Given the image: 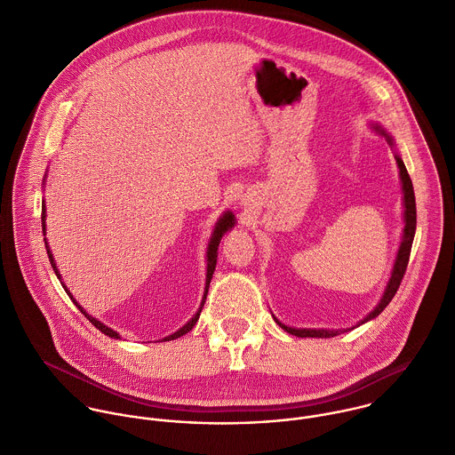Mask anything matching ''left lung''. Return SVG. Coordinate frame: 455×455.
<instances>
[{
	"mask_svg": "<svg viewBox=\"0 0 455 455\" xmlns=\"http://www.w3.org/2000/svg\"><path fill=\"white\" fill-rule=\"evenodd\" d=\"M378 131H381L379 127H376ZM385 134V131H381ZM388 143L394 145L392 138L388 134H385ZM397 164L401 168V180H403V191H404V221H406V227H404V239L401 243V248H399V253H397V260H395V266H394V273H392V278L387 285V291H385V296L381 299V303L376 307L374 312H371L363 321H371L374 317H378L387 307L388 303L394 299V296L397 294L399 287H401V282L406 275V267H408V262H410V255H411V246H413V239H415V230H417V204H415V191H413V182L410 179V173L403 163V159L397 156ZM278 323V321H276ZM287 333L291 335H296V337H301V339H307V337H312V339H326V337H335L339 331H328V330H296V328H289L282 323H278Z\"/></svg>",
	"mask_w": 455,
	"mask_h": 455,
	"instance_id": "obj_1",
	"label": "left lung"
}]
</instances>
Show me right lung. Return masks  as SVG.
I'll use <instances>...</instances> for the list:
<instances>
[{"label":"right lung","mask_w":455,"mask_h":455,"mask_svg":"<svg viewBox=\"0 0 455 455\" xmlns=\"http://www.w3.org/2000/svg\"><path fill=\"white\" fill-rule=\"evenodd\" d=\"M44 218H45V209H44V205H42V232H45V221H44ZM234 214L232 212H225L223 214V218L218 221V225H216V228H214V234H212V239H211V243H209V250H207V278H205V294H204V301H202V307H200V310L195 314V317L186 324V326H182L179 331H175L173 335H170V337H166L164 340H175V339H179V337H182V335H186L188 331H191L193 330V326L196 324V321H198V317H200V312H202V308H204V303H205V298H207V291H209V283H211V278H212V273H214V269H216V257H218V246H220V241H221V237H223V234L228 230V228H232L234 227ZM45 250H47V257H49V262H51V266H52V271L56 273V276L60 278V275H58V269H56V264H54V260H52V255H51V251H49V248L45 246ZM65 289V287H63ZM65 292L70 296V292L65 289ZM70 299L76 303V299L70 296ZM76 307L83 312V315L99 330V331H102L104 335H108V337H111V339H120L118 337V333L116 331H113L111 328H108V326H104L100 321H97V319H93V317H90L77 303H76Z\"/></svg>","instance_id":"1"}]
</instances>
